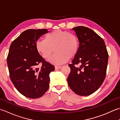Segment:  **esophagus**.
Instances as JSON below:
<instances>
[{
	"instance_id": "esophagus-1",
	"label": "esophagus",
	"mask_w": 120,
	"mask_h": 120,
	"mask_svg": "<svg viewBox=\"0 0 120 120\" xmlns=\"http://www.w3.org/2000/svg\"><path fill=\"white\" fill-rule=\"evenodd\" d=\"M61 67H62V66H55V67L56 70H58L59 69H60V68Z\"/></svg>"
}]
</instances>
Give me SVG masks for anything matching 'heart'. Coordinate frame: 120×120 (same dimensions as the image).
Here are the masks:
<instances>
[{
  "label": "heart",
  "mask_w": 120,
  "mask_h": 120,
  "mask_svg": "<svg viewBox=\"0 0 120 120\" xmlns=\"http://www.w3.org/2000/svg\"><path fill=\"white\" fill-rule=\"evenodd\" d=\"M38 52L44 59L54 65H60L68 61L78 52L79 41L75 35L60 30L47 34L45 39L39 40L35 44Z\"/></svg>",
  "instance_id": "b5f03b06"
}]
</instances>
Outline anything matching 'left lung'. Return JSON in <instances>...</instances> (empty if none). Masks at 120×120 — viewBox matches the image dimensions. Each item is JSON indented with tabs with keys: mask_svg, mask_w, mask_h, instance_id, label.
I'll return each instance as SVG.
<instances>
[{
	"mask_svg": "<svg viewBox=\"0 0 120 120\" xmlns=\"http://www.w3.org/2000/svg\"><path fill=\"white\" fill-rule=\"evenodd\" d=\"M79 39L78 52L69 66L68 77L70 88L80 96H88L99 88L104 82L108 61V53L102 38L88 27L73 28ZM80 63L79 67L75 65Z\"/></svg>",
	"mask_w": 120,
	"mask_h": 120,
	"instance_id": "obj_1",
	"label": "left lung"
}]
</instances>
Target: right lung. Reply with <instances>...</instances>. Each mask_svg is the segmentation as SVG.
Returning <instances> with one entry per match:
<instances>
[{
	"label": "right lung",
	"mask_w": 120,
	"mask_h": 120,
	"mask_svg": "<svg viewBox=\"0 0 120 120\" xmlns=\"http://www.w3.org/2000/svg\"><path fill=\"white\" fill-rule=\"evenodd\" d=\"M47 29H30L12 41L7 57L10 79L23 96L35 99L43 96L49 87V74L55 67L39 55L35 44ZM42 64L40 69L37 65Z\"/></svg>",
	"instance_id": "add662e5"
}]
</instances>
